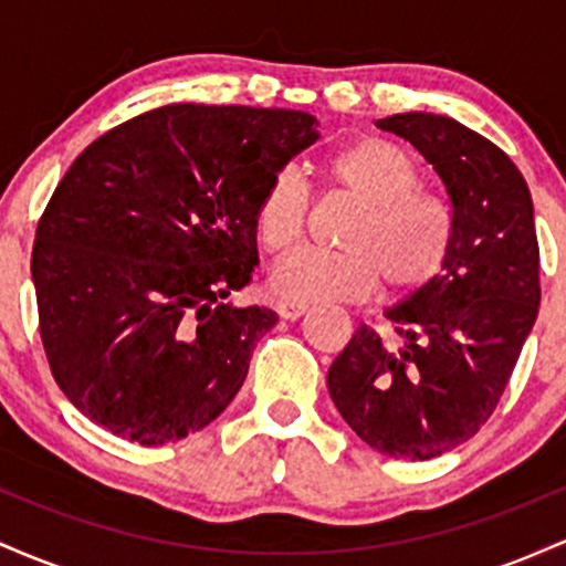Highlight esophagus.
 I'll use <instances>...</instances> for the list:
<instances>
[{
	"mask_svg": "<svg viewBox=\"0 0 566 566\" xmlns=\"http://www.w3.org/2000/svg\"><path fill=\"white\" fill-rule=\"evenodd\" d=\"M305 311H308V305H305V303H292V301L276 303V314L282 316V319H287V322L301 319Z\"/></svg>",
	"mask_w": 566,
	"mask_h": 566,
	"instance_id": "obj_1",
	"label": "esophagus"
}]
</instances>
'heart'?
Segmentation results:
<instances>
[{
  "label": "heart",
  "mask_w": 566,
  "mask_h": 566,
  "mask_svg": "<svg viewBox=\"0 0 566 566\" xmlns=\"http://www.w3.org/2000/svg\"><path fill=\"white\" fill-rule=\"evenodd\" d=\"M324 175L348 193L359 216L340 237L343 252H292L271 271L269 287L292 303L361 301L382 282L391 295L420 290L439 274L452 244V216L418 191V167L405 148L361 138L337 148ZM308 197L292 170L269 180L255 207V237L269 255H284L301 239Z\"/></svg>",
  "instance_id": "obj_1"
}]
</instances>
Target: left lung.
<instances>
[{"label":"left lung","mask_w":566,"mask_h":566,"mask_svg":"<svg viewBox=\"0 0 566 566\" xmlns=\"http://www.w3.org/2000/svg\"><path fill=\"white\" fill-rule=\"evenodd\" d=\"M412 143L452 205V244L431 282L386 311L399 340L367 324L335 356L327 388L356 437L396 460L469 441L497 407L541 305V252L527 180L450 116L375 122Z\"/></svg>","instance_id":"obj_1"}]
</instances>
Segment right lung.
I'll return each mask as SVG.
<instances>
[{
  "label": "right lung",
  "mask_w": 566,
  "mask_h": 566,
  "mask_svg": "<svg viewBox=\"0 0 566 566\" xmlns=\"http://www.w3.org/2000/svg\"><path fill=\"white\" fill-rule=\"evenodd\" d=\"M316 127L292 108L172 103L108 129L69 167L31 276L50 369L93 423L159 447L231 405L279 322L229 303L258 263V199Z\"/></svg>",
  "instance_id": "obj_1"
}]
</instances>
